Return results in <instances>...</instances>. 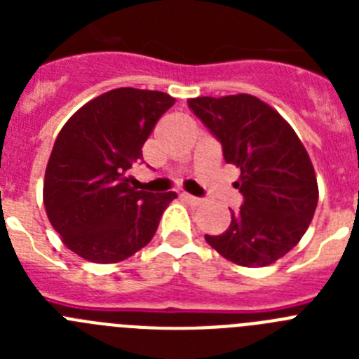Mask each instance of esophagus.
I'll return each instance as SVG.
<instances>
[{
  "mask_svg": "<svg viewBox=\"0 0 359 359\" xmlns=\"http://www.w3.org/2000/svg\"><path fill=\"white\" fill-rule=\"evenodd\" d=\"M182 198L185 199V201H189L190 205H194V207H198V205H201V203H203L201 198H196V196H190V194H187V192H183Z\"/></svg>",
  "mask_w": 359,
  "mask_h": 359,
  "instance_id": "obj_1",
  "label": "esophagus"
}]
</instances>
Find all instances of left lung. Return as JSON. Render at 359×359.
<instances>
[{"mask_svg":"<svg viewBox=\"0 0 359 359\" xmlns=\"http://www.w3.org/2000/svg\"><path fill=\"white\" fill-rule=\"evenodd\" d=\"M187 104L221 144L224 161L241 169L233 187L243 205L230 210L223 233L205 239L239 266L271 264L297 246L315 215L318 185L306 147L273 107L252 95L198 97Z\"/></svg>","mask_w":359,"mask_h":359,"instance_id":"obj_1","label":"left lung"}]
</instances>
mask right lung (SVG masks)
I'll list each match as a JSON object with an SVG mask.
<instances>
[{
    "mask_svg": "<svg viewBox=\"0 0 359 359\" xmlns=\"http://www.w3.org/2000/svg\"><path fill=\"white\" fill-rule=\"evenodd\" d=\"M174 104L161 91L118 88L65 123L44 174V208L62 243L86 261L111 264L152 239L176 192L131 187V169L160 116Z\"/></svg>",
    "mask_w": 359,
    "mask_h": 359,
    "instance_id": "add662e5",
    "label": "right lung"
}]
</instances>
